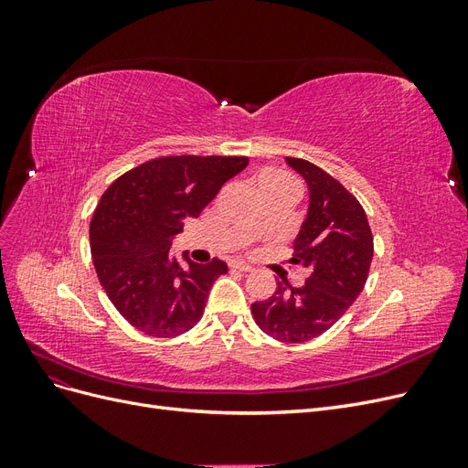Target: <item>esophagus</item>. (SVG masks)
<instances>
[{"label":"esophagus","mask_w":468,"mask_h":468,"mask_svg":"<svg viewBox=\"0 0 468 468\" xmlns=\"http://www.w3.org/2000/svg\"><path fill=\"white\" fill-rule=\"evenodd\" d=\"M230 267H232V269H238V271H244V273H248V271H251V269H253L250 263L239 261V260H234V261L230 263Z\"/></svg>","instance_id":"obj_1"}]
</instances>
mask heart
Wrapping results in <instances>:
<instances>
[{
    "instance_id": "1",
    "label": "heart",
    "mask_w": 468,
    "mask_h": 468,
    "mask_svg": "<svg viewBox=\"0 0 468 468\" xmlns=\"http://www.w3.org/2000/svg\"><path fill=\"white\" fill-rule=\"evenodd\" d=\"M260 186H277V187H292V181L287 174L282 172H263L258 177V187Z\"/></svg>"
}]
</instances>
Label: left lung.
Returning <instances> with one entry per match:
<instances>
[{
  "instance_id": "8db88e82",
  "label": "left lung",
  "mask_w": 468,
  "mask_h": 468,
  "mask_svg": "<svg viewBox=\"0 0 468 468\" xmlns=\"http://www.w3.org/2000/svg\"><path fill=\"white\" fill-rule=\"evenodd\" d=\"M285 160L308 191L291 258L308 277L303 287L277 281V291L253 303L251 314L267 335L303 344L330 330L361 294L373 260V234L363 207L342 183L306 160Z\"/></svg>"
}]
</instances>
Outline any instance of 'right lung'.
<instances>
[{
	"mask_svg": "<svg viewBox=\"0 0 468 468\" xmlns=\"http://www.w3.org/2000/svg\"><path fill=\"white\" fill-rule=\"evenodd\" d=\"M242 155H172L121 176L103 193L90 244L99 282L136 330L176 337L201 320L224 261L195 263L172 253L174 238L197 218L226 181L242 172Z\"/></svg>",
	"mask_w": 468,
	"mask_h": 468,
	"instance_id": "right-lung-1",
	"label": "right lung"
}]
</instances>
